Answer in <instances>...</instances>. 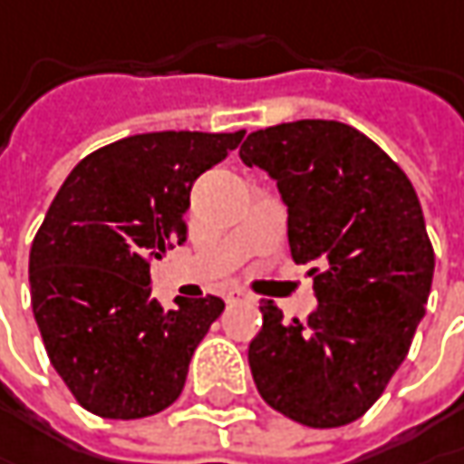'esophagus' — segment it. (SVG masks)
<instances>
[{"label": "esophagus", "instance_id": "obj_1", "mask_svg": "<svg viewBox=\"0 0 464 464\" xmlns=\"http://www.w3.org/2000/svg\"><path fill=\"white\" fill-rule=\"evenodd\" d=\"M223 298H226V304H246V301H252V295L246 291H241V288H228V291L223 293Z\"/></svg>", "mask_w": 464, "mask_h": 464}]
</instances>
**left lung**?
Masks as SVG:
<instances>
[{
    "label": "left lung",
    "instance_id": "1",
    "mask_svg": "<svg viewBox=\"0 0 464 464\" xmlns=\"http://www.w3.org/2000/svg\"><path fill=\"white\" fill-rule=\"evenodd\" d=\"M241 160L277 181L295 265L316 309L285 322L262 301L249 366L262 400L312 429L353 423L411 351L431 293L433 246L411 179L366 134L301 119L252 131Z\"/></svg>",
    "mask_w": 464,
    "mask_h": 464
}]
</instances>
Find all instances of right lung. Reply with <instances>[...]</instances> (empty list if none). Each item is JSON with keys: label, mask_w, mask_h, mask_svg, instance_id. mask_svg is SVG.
<instances>
[{"label": "right lung", "mask_w": 464, "mask_h": 464, "mask_svg": "<svg viewBox=\"0 0 464 464\" xmlns=\"http://www.w3.org/2000/svg\"><path fill=\"white\" fill-rule=\"evenodd\" d=\"M244 131H148L82 158L35 233L31 304L51 366L101 418L166 411L226 304L163 309L150 262L187 241L192 184L238 148Z\"/></svg>", "instance_id": "add662e5"}]
</instances>
